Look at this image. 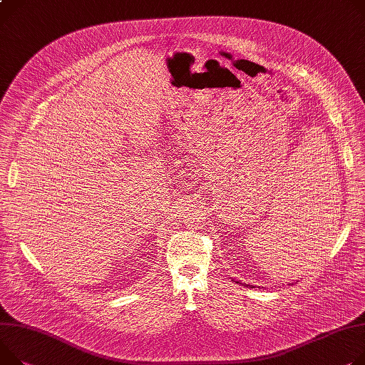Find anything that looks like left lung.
<instances>
[{"label":"left lung","mask_w":365,"mask_h":365,"mask_svg":"<svg viewBox=\"0 0 365 365\" xmlns=\"http://www.w3.org/2000/svg\"><path fill=\"white\" fill-rule=\"evenodd\" d=\"M235 282H237V284H242V282H238V280H235ZM242 285H244V287H250V288H256V287H253V285H248V284H242Z\"/></svg>","instance_id":"8db88e82"}]
</instances>
